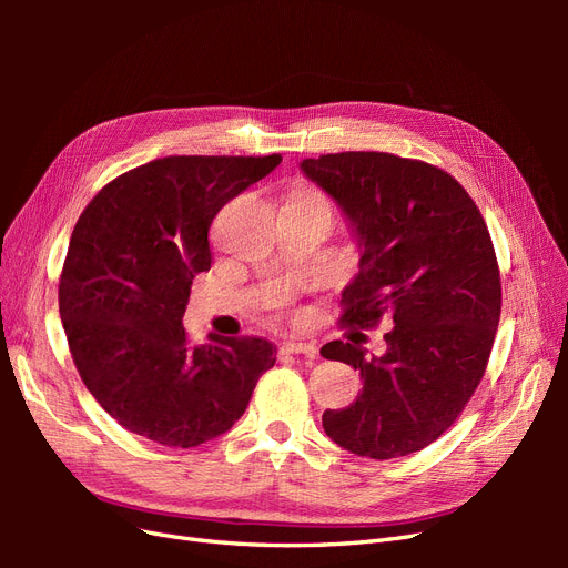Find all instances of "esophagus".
Here are the masks:
<instances>
[{
	"label": "esophagus",
	"instance_id": "1",
	"mask_svg": "<svg viewBox=\"0 0 568 568\" xmlns=\"http://www.w3.org/2000/svg\"><path fill=\"white\" fill-rule=\"evenodd\" d=\"M282 353L315 357L317 355V346H315V343H305V341H286V343H282Z\"/></svg>",
	"mask_w": 568,
	"mask_h": 568
}]
</instances>
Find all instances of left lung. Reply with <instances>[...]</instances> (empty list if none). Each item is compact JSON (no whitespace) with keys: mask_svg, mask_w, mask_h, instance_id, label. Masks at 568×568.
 <instances>
[{"mask_svg":"<svg viewBox=\"0 0 568 568\" xmlns=\"http://www.w3.org/2000/svg\"><path fill=\"white\" fill-rule=\"evenodd\" d=\"M301 170L336 201L357 242L341 322H393L384 355L348 341L322 346V357L363 376L353 405L324 412V432L359 457L417 453L457 419L493 351L503 286L486 222L455 178L422 161L346 151Z\"/></svg>","mask_w":568,"mask_h":568,"instance_id":"obj_1","label":"left lung"}]
</instances>
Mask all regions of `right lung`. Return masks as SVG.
Returning a JSON list of instances; mask_svg holds the SVG:
<instances>
[{"mask_svg": "<svg viewBox=\"0 0 568 568\" xmlns=\"http://www.w3.org/2000/svg\"><path fill=\"white\" fill-rule=\"evenodd\" d=\"M272 156H168L115 178L82 211L59 284V313L84 386L128 432L196 448L244 415L277 348L209 334L192 346L184 311L211 270L222 205L270 175Z\"/></svg>", "mask_w": 568, "mask_h": 568, "instance_id": "obj_1", "label": "right lung"}]
</instances>
